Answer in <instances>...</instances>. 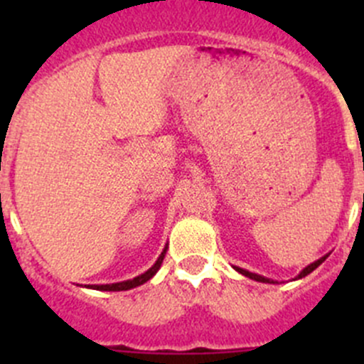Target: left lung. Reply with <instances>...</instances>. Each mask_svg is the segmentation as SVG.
Returning <instances> with one entry per match:
<instances>
[{
	"instance_id": "left-lung-1",
	"label": "left lung",
	"mask_w": 364,
	"mask_h": 364,
	"mask_svg": "<svg viewBox=\"0 0 364 364\" xmlns=\"http://www.w3.org/2000/svg\"><path fill=\"white\" fill-rule=\"evenodd\" d=\"M326 257H328V255H326ZM326 257H322V259L315 260L314 264H310V266H306V267H304V269L301 271V273H299V277H297V278H303V277H306V274H310L311 271L315 269V267H318V266H321L322 262H324V260H326ZM236 271H240V273H241V274H245V277L252 278V280H257V282H264V284H267V282H269V280H267V278L260 277V274L250 273V271H247V269H241V267H236Z\"/></svg>"
}]
</instances>
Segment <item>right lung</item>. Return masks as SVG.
<instances>
[{
	"mask_svg": "<svg viewBox=\"0 0 364 364\" xmlns=\"http://www.w3.org/2000/svg\"><path fill=\"white\" fill-rule=\"evenodd\" d=\"M165 252H167V248H165L164 252H161V255L159 257V260H156L155 264H153V267H149L146 273L139 274L137 278H134V280H127V282H119V284H111V285H91V289H97V291H128V289H134V287H139V285L146 284V282L149 280V278H153L156 274V271L160 269L161 262H164V257H165Z\"/></svg>",
	"mask_w": 364,
	"mask_h": 364,
	"instance_id": "add662e5",
	"label": "right lung"
}]
</instances>
